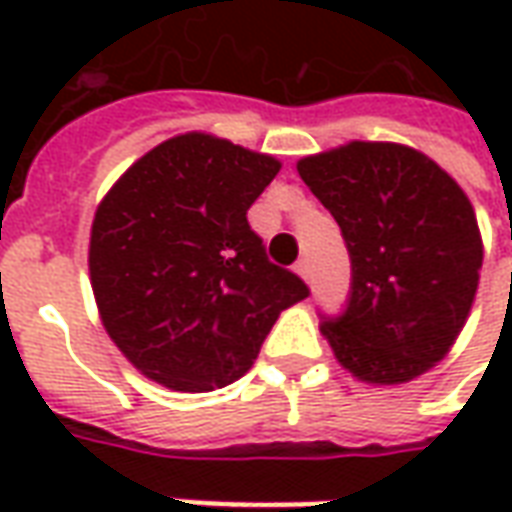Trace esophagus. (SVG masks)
<instances>
[{
	"mask_svg": "<svg viewBox=\"0 0 512 512\" xmlns=\"http://www.w3.org/2000/svg\"><path fill=\"white\" fill-rule=\"evenodd\" d=\"M296 274H299L301 279H307V282H310L312 271H310V260H307V257H301L299 263H296Z\"/></svg>",
	"mask_w": 512,
	"mask_h": 512,
	"instance_id": "esophagus-1",
	"label": "esophagus"
}]
</instances>
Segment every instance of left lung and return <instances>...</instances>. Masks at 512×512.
<instances>
[{"label":"left lung","instance_id":"8db88e82","mask_svg":"<svg viewBox=\"0 0 512 512\" xmlns=\"http://www.w3.org/2000/svg\"><path fill=\"white\" fill-rule=\"evenodd\" d=\"M299 175L351 257L345 310L321 315L334 356L370 384L422 376L472 310L483 266L472 202L436 161L392 142L301 158Z\"/></svg>","mask_w":512,"mask_h":512}]
</instances>
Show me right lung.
Masks as SVG:
<instances>
[{
    "label": "right lung",
    "mask_w": 512,
    "mask_h": 512,
    "mask_svg": "<svg viewBox=\"0 0 512 512\" xmlns=\"http://www.w3.org/2000/svg\"><path fill=\"white\" fill-rule=\"evenodd\" d=\"M279 161L227 139L183 134L153 147L98 205L90 277L115 345L178 392L233 384L279 312L307 299L274 266L246 211Z\"/></svg>",
    "instance_id": "1"
}]
</instances>
